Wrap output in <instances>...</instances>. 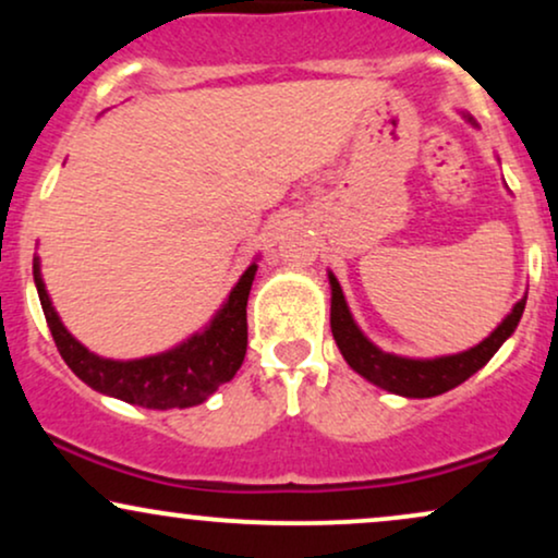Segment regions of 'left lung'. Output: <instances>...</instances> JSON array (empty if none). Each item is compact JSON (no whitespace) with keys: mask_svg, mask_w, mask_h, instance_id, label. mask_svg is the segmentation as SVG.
I'll return each instance as SVG.
<instances>
[{"mask_svg":"<svg viewBox=\"0 0 558 558\" xmlns=\"http://www.w3.org/2000/svg\"><path fill=\"white\" fill-rule=\"evenodd\" d=\"M472 128H477L475 118L470 112H459ZM330 280V330L336 338L338 349H341L345 364L362 375L364 380L373 386L388 390V393L403 396V399H433V396L446 393V390L462 386L466 377H472L477 369H483L490 362L501 345L509 341L511 332L520 325L524 304L527 296H522L511 306V312L488 338H483L477 345L466 351H457V354L444 356H401L393 351H383L380 345L369 341L364 330L356 325L354 315H351L349 304H345L343 288L338 278L328 270Z\"/></svg>","mask_w":558,"mask_h":558,"instance_id":"8db88e82","label":"left lung"}]
</instances>
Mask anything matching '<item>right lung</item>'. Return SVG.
Segmentation results:
<instances>
[{"instance_id": "1", "label": "right lung", "mask_w": 558, "mask_h": 558, "mask_svg": "<svg viewBox=\"0 0 558 558\" xmlns=\"http://www.w3.org/2000/svg\"><path fill=\"white\" fill-rule=\"evenodd\" d=\"M259 254L243 270L239 283L202 330L191 332L181 343L141 360H107L94 354L62 325L47 283L41 259H34V283L44 317L60 349L62 360L88 388L144 409H189L198 407L222 383L233 380L246 356V301L257 275Z\"/></svg>"}]
</instances>
